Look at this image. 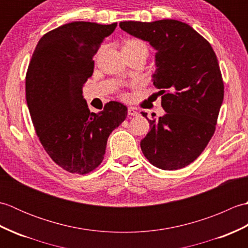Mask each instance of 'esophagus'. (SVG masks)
<instances>
[{
  "label": "esophagus",
  "mask_w": 248,
  "mask_h": 248,
  "mask_svg": "<svg viewBox=\"0 0 248 248\" xmlns=\"http://www.w3.org/2000/svg\"><path fill=\"white\" fill-rule=\"evenodd\" d=\"M128 115L129 116H138L139 112L134 108H128Z\"/></svg>",
  "instance_id": "34e87169"
}]
</instances>
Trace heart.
<instances>
[{
	"mask_svg": "<svg viewBox=\"0 0 248 248\" xmlns=\"http://www.w3.org/2000/svg\"><path fill=\"white\" fill-rule=\"evenodd\" d=\"M123 48H129V49H133V48H145V49H146V46H145L144 43H141L140 40H138V39H130V40L125 41Z\"/></svg>",
	"mask_w": 248,
	"mask_h": 248,
	"instance_id": "heart-1",
	"label": "heart"
}]
</instances>
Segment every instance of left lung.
I'll return each mask as SVG.
<instances>
[{
	"instance_id": "1",
	"label": "left lung",
	"mask_w": 248,
	"mask_h": 248,
	"mask_svg": "<svg viewBox=\"0 0 248 248\" xmlns=\"http://www.w3.org/2000/svg\"><path fill=\"white\" fill-rule=\"evenodd\" d=\"M119 26L156 51L152 81L166 113L157 120L141 113L151 127L140 140L141 151L155 167L180 170L197 159L214 134L224 99L217 55L202 35L181 21H125Z\"/></svg>"
}]
</instances>
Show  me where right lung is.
I'll return each instance as SVG.
<instances>
[{
  "instance_id": "obj_1",
  "label": "right lung",
  "mask_w": 248,
  "mask_h": 248,
  "mask_svg": "<svg viewBox=\"0 0 248 248\" xmlns=\"http://www.w3.org/2000/svg\"><path fill=\"white\" fill-rule=\"evenodd\" d=\"M117 23H67L41 37L30 62L25 92L31 118L51 159L84 175L104 157L112 131L127 117L123 103L110 101L92 113L82 88L93 72V55Z\"/></svg>"
}]
</instances>
